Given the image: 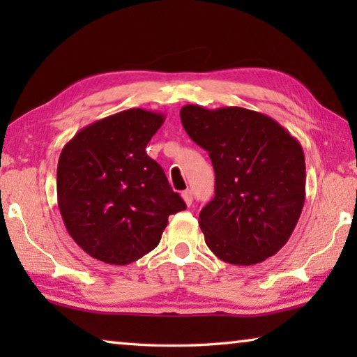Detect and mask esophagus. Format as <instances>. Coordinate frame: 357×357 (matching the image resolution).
Wrapping results in <instances>:
<instances>
[{"instance_id": "1", "label": "esophagus", "mask_w": 357, "mask_h": 357, "mask_svg": "<svg viewBox=\"0 0 357 357\" xmlns=\"http://www.w3.org/2000/svg\"><path fill=\"white\" fill-rule=\"evenodd\" d=\"M181 195H183V200H184V203L187 204V206H190L192 204V202H193V195H192V190H184L183 193H181Z\"/></svg>"}]
</instances>
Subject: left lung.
I'll return each instance as SVG.
<instances>
[{
    "label": "left lung",
    "mask_w": 357,
    "mask_h": 357,
    "mask_svg": "<svg viewBox=\"0 0 357 357\" xmlns=\"http://www.w3.org/2000/svg\"><path fill=\"white\" fill-rule=\"evenodd\" d=\"M179 114L214 167L215 195L198 219L211 252L236 266L275 255L304 208L301 143L268 114L243 107L184 105Z\"/></svg>",
    "instance_id": "8db88e82"
}]
</instances>
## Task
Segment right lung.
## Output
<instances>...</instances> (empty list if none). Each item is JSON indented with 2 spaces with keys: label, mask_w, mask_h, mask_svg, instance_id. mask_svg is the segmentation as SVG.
<instances>
[{
  "label": "right lung",
  "mask_w": 357,
  "mask_h": 357,
  "mask_svg": "<svg viewBox=\"0 0 357 357\" xmlns=\"http://www.w3.org/2000/svg\"><path fill=\"white\" fill-rule=\"evenodd\" d=\"M165 116L129 108L96 121L64 144L58 206L77 245L99 261L124 266L160 243L168 215L185 209L146 144Z\"/></svg>",
  "instance_id": "right-lung-1"
}]
</instances>
